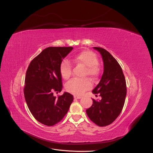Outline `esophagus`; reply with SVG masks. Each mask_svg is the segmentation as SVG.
Masks as SVG:
<instances>
[{"label":"esophagus","mask_w":153,"mask_h":153,"mask_svg":"<svg viewBox=\"0 0 153 153\" xmlns=\"http://www.w3.org/2000/svg\"><path fill=\"white\" fill-rule=\"evenodd\" d=\"M74 98H75V99H80L81 98V96L74 95Z\"/></svg>","instance_id":"esophagus-1"}]
</instances>
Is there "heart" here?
I'll return each instance as SVG.
<instances>
[{
	"mask_svg": "<svg viewBox=\"0 0 153 153\" xmlns=\"http://www.w3.org/2000/svg\"><path fill=\"white\" fill-rule=\"evenodd\" d=\"M72 61L76 65L85 68L84 76H89L92 80H96L99 76L100 69L98 66V58L96 54L91 50H84L73 57ZM60 73L64 79L70 78L72 74L71 64L67 60L63 61L60 66ZM92 84L91 81L84 79H72L66 85V90L75 95H82L89 89Z\"/></svg>",
	"mask_w": 153,
	"mask_h": 153,
	"instance_id": "heart-1",
	"label": "heart"
}]
</instances>
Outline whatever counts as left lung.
Here are the masks:
<instances>
[{
  "label": "left lung",
  "mask_w": 153,
  "mask_h": 153,
  "mask_svg": "<svg viewBox=\"0 0 153 153\" xmlns=\"http://www.w3.org/2000/svg\"><path fill=\"white\" fill-rule=\"evenodd\" d=\"M94 48L101 53L104 63V71L100 82L92 92L101 97L94 99L86 113L91 121L99 126L112 124L121 114L126 96V83L122 68L112 55L100 47Z\"/></svg>",
  "instance_id": "1"
}]
</instances>
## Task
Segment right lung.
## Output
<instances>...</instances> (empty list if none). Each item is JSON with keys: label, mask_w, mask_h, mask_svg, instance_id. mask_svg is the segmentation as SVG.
Returning a JSON list of instances; mask_svg holds the SVG:
<instances>
[{"label": "right lung", "mask_w": 153, "mask_h": 153, "mask_svg": "<svg viewBox=\"0 0 153 153\" xmlns=\"http://www.w3.org/2000/svg\"><path fill=\"white\" fill-rule=\"evenodd\" d=\"M73 47H48L32 60L27 69L24 96L30 112L46 126L58 123L67 114L73 96L65 92L58 98L54 92L62 89L60 66Z\"/></svg>", "instance_id": "add662e5"}]
</instances>
